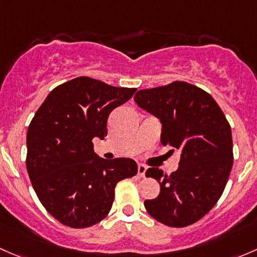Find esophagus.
<instances>
[{
	"label": "esophagus",
	"instance_id": "obj_1",
	"mask_svg": "<svg viewBox=\"0 0 257 257\" xmlns=\"http://www.w3.org/2000/svg\"><path fill=\"white\" fill-rule=\"evenodd\" d=\"M146 169H147V167L145 165H139V167H137V172H139V176L140 177H145V173H146Z\"/></svg>",
	"mask_w": 257,
	"mask_h": 257
}]
</instances>
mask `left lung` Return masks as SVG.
Segmentation results:
<instances>
[{"instance_id":"obj_1","label":"left lung","mask_w":257,"mask_h":257,"mask_svg":"<svg viewBox=\"0 0 257 257\" xmlns=\"http://www.w3.org/2000/svg\"><path fill=\"white\" fill-rule=\"evenodd\" d=\"M135 101L160 118L161 142L181 153L171 174L148 168L146 177L160 183V194L145 200L152 218L183 227L209 213L224 192L232 167L231 127L210 94L186 81L140 90Z\"/></svg>"}]
</instances>
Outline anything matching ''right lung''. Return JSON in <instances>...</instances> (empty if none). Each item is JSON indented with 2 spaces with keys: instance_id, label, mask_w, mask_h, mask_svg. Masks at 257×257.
Instances as JSON below:
<instances>
[{
  "instance_id": "right-lung-1",
  "label": "right lung",
  "mask_w": 257,
  "mask_h": 257,
  "mask_svg": "<svg viewBox=\"0 0 257 257\" xmlns=\"http://www.w3.org/2000/svg\"><path fill=\"white\" fill-rule=\"evenodd\" d=\"M137 89L116 88L89 76L57 86L27 131L28 176L37 197L64 225L81 229L109 214L120 181L137 174L130 158L104 160L92 139L107 135L110 112Z\"/></svg>"
}]
</instances>
